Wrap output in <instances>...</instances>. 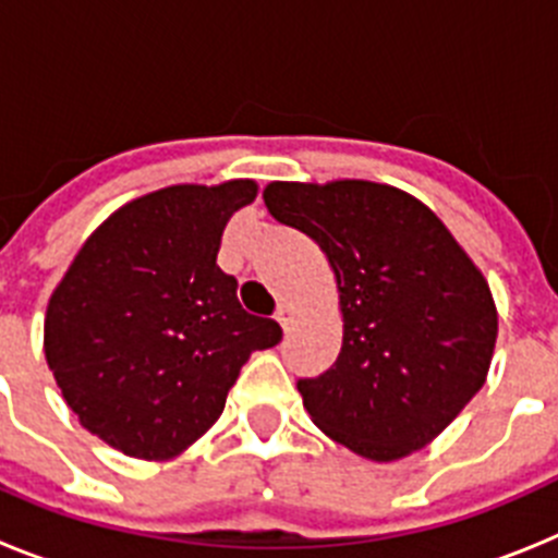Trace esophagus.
<instances>
[{
  "instance_id": "34e87169",
  "label": "esophagus",
  "mask_w": 558,
  "mask_h": 558,
  "mask_svg": "<svg viewBox=\"0 0 558 558\" xmlns=\"http://www.w3.org/2000/svg\"><path fill=\"white\" fill-rule=\"evenodd\" d=\"M276 322L282 324V329H284V332H288L290 324L295 322V310L290 307V304H282V307L276 310Z\"/></svg>"
}]
</instances>
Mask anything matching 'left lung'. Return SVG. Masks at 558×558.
Returning a JSON list of instances; mask_svg holds the SVG:
<instances>
[{"mask_svg":"<svg viewBox=\"0 0 558 558\" xmlns=\"http://www.w3.org/2000/svg\"><path fill=\"white\" fill-rule=\"evenodd\" d=\"M265 206L327 254L343 343L299 379L332 441L388 463L422 450L486 383L497 340L489 282L436 211L374 181H270Z\"/></svg>","mask_w":558,"mask_h":558,"instance_id":"1","label":"left lung"}]
</instances>
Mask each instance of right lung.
I'll return each instance as SVG.
<instances>
[{
	"instance_id": "1",
	"label": "right lung",
	"mask_w": 558,
	"mask_h": 558,
	"mask_svg": "<svg viewBox=\"0 0 558 558\" xmlns=\"http://www.w3.org/2000/svg\"><path fill=\"white\" fill-rule=\"evenodd\" d=\"M254 198L251 179L133 198L88 234L49 295V372L113 450L142 461L184 452L220 418L251 352L282 340L218 268L226 223Z\"/></svg>"
}]
</instances>
